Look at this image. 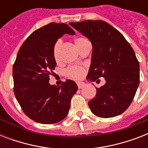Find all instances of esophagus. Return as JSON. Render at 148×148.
Segmentation results:
<instances>
[{
    "mask_svg": "<svg viewBox=\"0 0 148 148\" xmlns=\"http://www.w3.org/2000/svg\"><path fill=\"white\" fill-rule=\"evenodd\" d=\"M77 88H78L79 89H81V88H82L85 85V84L84 83V82H81V81H79V82H77Z\"/></svg>",
    "mask_w": 148,
    "mask_h": 148,
    "instance_id": "obj_1",
    "label": "esophagus"
}]
</instances>
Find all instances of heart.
<instances>
[{"label":"heart","instance_id":"b5f03b06","mask_svg":"<svg viewBox=\"0 0 148 148\" xmlns=\"http://www.w3.org/2000/svg\"><path fill=\"white\" fill-rule=\"evenodd\" d=\"M74 45H76V47L78 48L80 51L81 48L85 46L86 45L89 44L88 41L86 38L83 37H77L74 38ZM62 45V40L59 39L55 42L53 47V58L55 59L56 61H58L60 58V47ZM85 73V70L82 67H78V66H71L69 67L68 68L66 69L65 71V74L67 77H69L73 79H80L84 75Z\"/></svg>","mask_w":148,"mask_h":148}]
</instances>
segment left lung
<instances>
[{
  "mask_svg": "<svg viewBox=\"0 0 148 148\" xmlns=\"http://www.w3.org/2000/svg\"><path fill=\"white\" fill-rule=\"evenodd\" d=\"M70 25L92 45L87 78L95 81L103 77L106 81L88 102L89 108L100 117L121 114L133 101L140 81V65L133 48L121 33L103 21L71 22Z\"/></svg>",
  "mask_w": 148,
  "mask_h": 148,
  "instance_id": "obj_1",
  "label": "left lung"
}]
</instances>
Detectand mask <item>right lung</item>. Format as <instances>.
Masks as SVG:
<instances>
[{
  "label": "right lung",
  "mask_w": 148,
  "mask_h": 148,
  "mask_svg": "<svg viewBox=\"0 0 148 148\" xmlns=\"http://www.w3.org/2000/svg\"><path fill=\"white\" fill-rule=\"evenodd\" d=\"M64 34L74 35L75 32L67 24L53 22L34 31L20 47L13 66L15 97L24 114L40 124L62 121L77 90L71 80L60 87L49 84L51 72L56 67L53 45Z\"/></svg>",
  "instance_id": "add662e5"
}]
</instances>
